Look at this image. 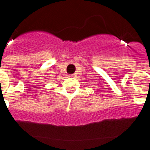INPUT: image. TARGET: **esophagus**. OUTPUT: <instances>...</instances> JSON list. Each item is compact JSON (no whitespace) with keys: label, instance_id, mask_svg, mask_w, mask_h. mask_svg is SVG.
<instances>
[{"label":"esophagus","instance_id":"esophagus-1","mask_svg":"<svg viewBox=\"0 0 150 150\" xmlns=\"http://www.w3.org/2000/svg\"><path fill=\"white\" fill-rule=\"evenodd\" d=\"M75 76V75H69V77H71V78H73Z\"/></svg>","mask_w":150,"mask_h":150}]
</instances>
